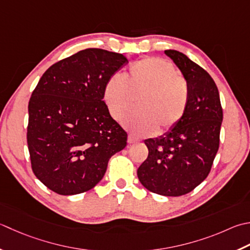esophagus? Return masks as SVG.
<instances>
[{"mask_svg": "<svg viewBox=\"0 0 250 250\" xmlns=\"http://www.w3.org/2000/svg\"><path fill=\"white\" fill-rule=\"evenodd\" d=\"M136 142H138V139H135L134 136H132V135L128 136V143L129 144H134V143H136Z\"/></svg>", "mask_w": 250, "mask_h": 250, "instance_id": "34e87169", "label": "esophagus"}]
</instances>
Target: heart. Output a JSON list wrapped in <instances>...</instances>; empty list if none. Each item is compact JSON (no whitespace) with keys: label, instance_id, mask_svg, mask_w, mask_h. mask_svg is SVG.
Instances as JSON below:
<instances>
[{"label":"heart","instance_id":"obj_1","mask_svg":"<svg viewBox=\"0 0 250 250\" xmlns=\"http://www.w3.org/2000/svg\"><path fill=\"white\" fill-rule=\"evenodd\" d=\"M139 111L126 117L125 128L134 135L165 133L177 126L189 102L188 82L171 65L157 57H146L132 65L125 79L112 75L103 87V100L115 120H121L140 97Z\"/></svg>","mask_w":250,"mask_h":250}]
</instances>
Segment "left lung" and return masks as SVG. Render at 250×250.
Instances as JSON below:
<instances>
[{"label":"left lung","mask_w":250,"mask_h":250,"mask_svg":"<svg viewBox=\"0 0 250 250\" xmlns=\"http://www.w3.org/2000/svg\"><path fill=\"white\" fill-rule=\"evenodd\" d=\"M189 90L187 112L172 130L144 141L148 157L138 169L145 188L163 196H181L207 178L219 149L223 112L218 87L209 73L185 54L166 50Z\"/></svg>","instance_id":"1"}]
</instances>
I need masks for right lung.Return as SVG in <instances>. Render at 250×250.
Segmentation results:
<instances>
[{
  "instance_id": "obj_1",
  "label": "right lung",
  "mask_w": 250,
  "mask_h": 250,
  "mask_svg": "<svg viewBox=\"0 0 250 250\" xmlns=\"http://www.w3.org/2000/svg\"><path fill=\"white\" fill-rule=\"evenodd\" d=\"M125 62L122 54L86 48L52 65L32 92L27 129L31 167L53 192L93 188L111 156L126 146L128 135L103 101L105 82Z\"/></svg>"
}]
</instances>
